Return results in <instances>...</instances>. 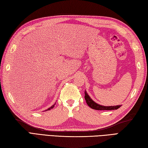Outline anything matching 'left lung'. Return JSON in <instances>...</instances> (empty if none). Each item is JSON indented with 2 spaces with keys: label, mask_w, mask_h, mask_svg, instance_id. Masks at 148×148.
Segmentation results:
<instances>
[{
  "label": "left lung",
  "mask_w": 148,
  "mask_h": 148,
  "mask_svg": "<svg viewBox=\"0 0 148 148\" xmlns=\"http://www.w3.org/2000/svg\"><path fill=\"white\" fill-rule=\"evenodd\" d=\"M84 99L86 100L87 104L92 109L95 110H115L118 109L121 107V106H103L99 105L98 103L95 102L93 100L90 98V96L88 95L87 92H84Z\"/></svg>",
  "instance_id": "left-lung-1"
}]
</instances>
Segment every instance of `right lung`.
Masks as SVG:
<instances>
[{
	"label": "right lung",
	"mask_w": 148,
	"mask_h": 148,
	"mask_svg": "<svg viewBox=\"0 0 148 148\" xmlns=\"http://www.w3.org/2000/svg\"><path fill=\"white\" fill-rule=\"evenodd\" d=\"M55 104L54 105H53L51 107H50V108H48V109H46V111H48V110H50V109H53V108H54V107H55Z\"/></svg>",
	"instance_id": "1"
}]
</instances>
